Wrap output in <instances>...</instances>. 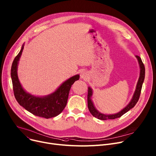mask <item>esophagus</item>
Instances as JSON below:
<instances>
[{"instance_id": "1", "label": "esophagus", "mask_w": 156, "mask_h": 156, "mask_svg": "<svg viewBox=\"0 0 156 156\" xmlns=\"http://www.w3.org/2000/svg\"><path fill=\"white\" fill-rule=\"evenodd\" d=\"M89 77V75L88 74V73L85 71H82L80 73V78L81 79H83V80H87L88 78Z\"/></svg>"}]
</instances>
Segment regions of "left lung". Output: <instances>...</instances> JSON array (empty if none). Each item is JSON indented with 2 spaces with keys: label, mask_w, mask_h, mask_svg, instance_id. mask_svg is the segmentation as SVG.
Instances as JSON below:
<instances>
[{
  "label": "left lung",
  "mask_w": 156,
  "mask_h": 156,
  "mask_svg": "<svg viewBox=\"0 0 156 156\" xmlns=\"http://www.w3.org/2000/svg\"><path fill=\"white\" fill-rule=\"evenodd\" d=\"M138 63L140 67V75L139 78L137 81V83L136 85V90L133 93V95L132 97L131 100L129 103V104L124 107L122 110H121L120 112L116 113H113V114H104L100 112L97 109L95 108L94 103H93L91 97L93 95V90L92 88L89 87L88 88V107L89 109V111L90 112L91 115L95 117V118H97L98 119L102 120H107L109 119H115L117 118H119L121 116H122L123 114H125L126 112H127L129 110H130L131 108H132L138 101L139 99V97L140 95V91L142 87L143 82L144 81L145 78V67L142 63L141 58L139 56H136Z\"/></svg>",
  "instance_id": "8db88e82"
}]
</instances>
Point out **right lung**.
Here are the masks:
<instances>
[{
    "mask_svg": "<svg viewBox=\"0 0 156 156\" xmlns=\"http://www.w3.org/2000/svg\"><path fill=\"white\" fill-rule=\"evenodd\" d=\"M24 46V44L14 58L11 67L10 75L15 98L20 105L34 115L46 119L56 117L66 107L70 88L74 82L79 80L80 75H76L71 76L49 95L39 97L30 94L23 88L17 75L18 64Z\"/></svg>",
    "mask_w": 156,
    "mask_h": 156,
    "instance_id": "1",
    "label": "right lung"
}]
</instances>
